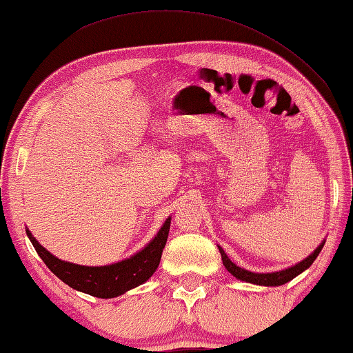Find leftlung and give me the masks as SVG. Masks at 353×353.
Masks as SVG:
<instances>
[{
    "instance_id": "1",
    "label": "left lung",
    "mask_w": 353,
    "mask_h": 353,
    "mask_svg": "<svg viewBox=\"0 0 353 353\" xmlns=\"http://www.w3.org/2000/svg\"><path fill=\"white\" fill-rule=\"evenodd\" d=\"M323 245H325V243H321V245L316 248V250L312 252V254L307 257V259L299 262V264L292 265L286 270L275 272V274H252V272H248L245 269H241V267L235 265L230 259H228L224 250H222L221 246H217V248H219V251H221L222 262H224L225 269L230 272L233 276H236L238 280H243V281H248V283H254V285H262V286H280V285H285V283L292 280V278L297 276L299 274H302V272H304L305 269H309V267L314 264L316 256L320 254V251H321V248H323Z\"/></svg>"
}]
</instances>
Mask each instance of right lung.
Masks as SVG:
<instances>
[{
    "label": "right lung",
    "mask_w": 353,
    "mask_h": 353,
    "mask_svg": "<svg viewBox=\"0 0 353 353\" xmlns=\"http://www.w3.org/2000/svg\"><path fill=\"white\" fill-rule=\"evenodd\" d=\"M170 225L171 217H168L157 236L141 252L126 261L103 267H84L72 264V262H63L44 250L28 230L27 235L38 256L48 265V269L61 278L65 285L94 297L110 299V297H117L132 290V288L142 285L153 275V272L160 265L163 248L166 245L168 233H170Z\"/></svg>",
    "instance_id": "right-lung-1"
}]
</instances>
